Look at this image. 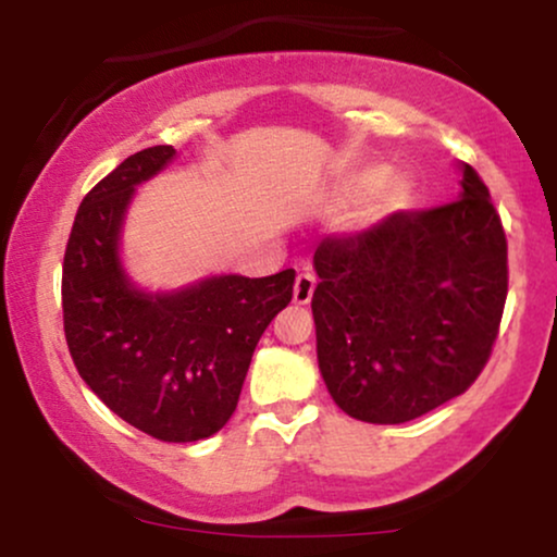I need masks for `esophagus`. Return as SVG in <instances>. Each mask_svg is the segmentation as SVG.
Returning <instances> with one entry per match:
<instances>
[{"label": "esophagus", "instance_id": "obj_1", "mask_svg": "<svg viewBox=\"0 0 557 557\" xmlns=\"http://www.w3.org/2000/svg\"><path fill=\"white\" fill-rule=\"evenodd\" d=\"M314 287H317L314 274L300 272L296 277V287H293V300H296V304H309L311 296H314Z\"/></svg>", "mask_w": 557, "mask_h": 557}]
</instances>
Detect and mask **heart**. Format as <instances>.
I'll return each instance as SVG.
<instances>
[{
	"mask_svg": "<svg viewBox=\"0 0 557 557\" xmlns=\"http://www.w3.org/2000/svg\"><path fill=\"white\" fill-rule=\"evenodd\" d=\"M376 177H380V172H367V175L359 177V183L354 185V190H350V194H361L363 188H369V185L376 183ZM398 194H400V188H389V196H398Z\"/></svg>",
	"mask_w": 557,
	"mask_h": 557,
	"instance_id": "obj_1",
	"label": "heart"
}]
</instances>
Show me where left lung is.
I'll return each instance as SVG.
<instances>
[{"mask_svg": "<svg viewBox=\"0 0 557 557\" xmlns=\"http://www.w3.org/2000/svg\"><path fill=\"white\" fill-rule=\"evenodd\" d=\"M314 267L319 369L348 417L419 419L487 367L508 296V240L471 164L456 201L330 235Z\"/></svg>", "mask_w": 557, "mask_h": 557, "instance_id": "1", "label": "left lung"}]
</instances>
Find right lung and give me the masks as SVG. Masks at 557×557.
I'll use <instances>...</instances> for the list:
<instances>
[{"label":"right lung","instance_id":"obj_1","mask_svg":"<svg viewBox=\"0 0 557 557\" xmlns=\"http://www.w3.org/2000/svg\"><path fill=\"white\" fill-rule=\"evenodd\" d=\"M172 157V146L138 151L83 198L62 261V319L75 369L110 411L162 443H196L233 417L296 272L225 274L172 296L131 287L117 259L125 207Z\"/></svg>","mask_w":557,"mask_h":557}]
</instances>
